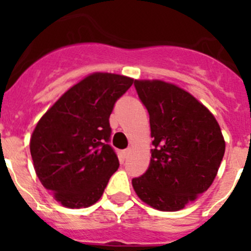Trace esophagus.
<instances>
[{
	"label": "esophagus",
	"instance_id": "1",
	"mask_svg": "<svg viewBox=\"0 0 251 251\" xmlns=\"http://www.w3.org/2000/svg\"><path fill=\"white\" fill-rule=\"evenodd\" d=\"M130 152H132V148H127V150H124V151H123L124 157H128V156H129Z\"/></svg>",
	"mask_w": 251,
	"mask_h": 251
}]
</instances>
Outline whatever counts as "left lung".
Listing matches in <instances>:
<instances>
[{
	"label": "left lung",
	"instance_id": "obj_1",
	"mask_svg": "<svg viewBox=\"0 0 251 251\" xmlns=\"http://www.w3.org/2000/svg\"><path fill=\"white\" fill-rule=\"evenodd\" d=\"M150 113L153 138L148 170L132 179L137 196L159 211H178L212 185L225 153L216 118L174 83L134 80Z\"/></svg>",
	"mask_w": 251,
	"mask_h": 251
}]
</instances>
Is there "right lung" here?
Instances as JSON below:
<instances>
[{
  "label": "right lung",
  "instance_id": "right-lung-1",
  "mask_svg": "<svg viewBox=\"0 0 251 251\" xmlns=\"http://www.w3.org/2000/svg\"><path fill=\"white\" fill-rule=\"evenodd\" d=\"M134 79L93 73L66 90L37 122L30 152L40 182L68 208H85L101 197L118 157L106 142L115 100Z\"/></svg>",
  "mask_w": 251,
  "mask_h": 251
}]
</instances>
